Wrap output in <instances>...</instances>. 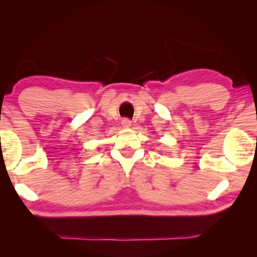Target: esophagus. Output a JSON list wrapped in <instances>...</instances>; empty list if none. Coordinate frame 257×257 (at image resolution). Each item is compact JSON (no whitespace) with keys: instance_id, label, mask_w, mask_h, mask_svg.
I'll list each match as a JSON object with an SVG mask.
<instances>
[{"instance_id":"esophagus-1","label":"esophagus","mask_w":257,"mask_h":257,"mask_svg":"<svg viewBox=\"0 0 257 257\" xmlns=\"http://www.w3.org/2000/svg\"><path fill=\"white\" fill-rule=\"evenodd\" d=\"M121 124L123 128H129L130 125H132V121H130L129 118H123V120L121 121Z\"/></svg>"}]
</instances>
